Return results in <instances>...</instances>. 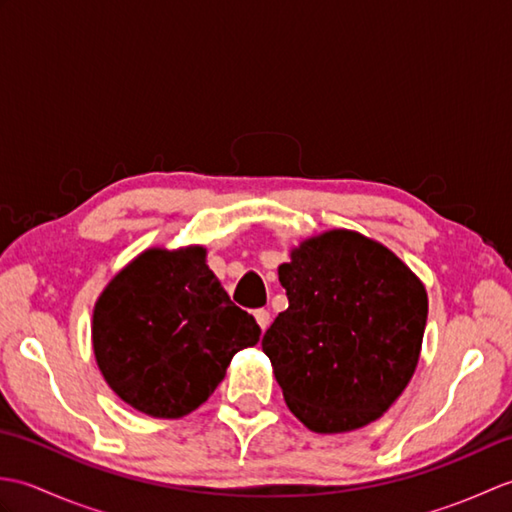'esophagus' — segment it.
Masks as SVG:
<instances>
[{
	"label": "esophagus",
	"mask_w": 512,
	"mask_h": 512,
	"mask_svg": "<svg viewBox=\"0 0 512 512\" xmlns=\"http://www.w3.org/2000/svg\"><path fill=\"white\" fill-rule=\"evenodd\" d=\"M255 319L259 323V328L266 330L270 325V312L266 308H259V310H255Z\"/></svg>",
	"instance_id": "1"
}]
</instances>
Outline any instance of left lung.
<instances>
[{
    "mask_svg": "<svg viewBox=\"0 0 512 512\" xmlns=\"http://www.w3.org/2000/svg\"><path fill=\"white\" fill-rule=\"evenodd\" d=\"M288 308L262 350L290 411L317 433L352 431L391 407L413 376L427 292L400 259L352 231H330L279 266Z\"/></svg>",
    "mask_w": 512,
    "mask_h": 512,
    "instance_id": "obj_1",
    "label": "left lung"
}]
</instances>
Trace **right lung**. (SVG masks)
Masks as SVG:
<instances>
[{"label": "right lung", "instance_id": "1", "mask_svg": "<svg viewBox=\"0 0 512 512\" xmlns=\"http://www.w3.org/2000/svg\"><path fill=\"white\" fill-rule=\"evenodd\" d=\"M204 264V248L147 250L121 270L94 308V354L118 396L154 418L198 409L231 358L259 341Z\"/></svg>", "mask_w": 512, "mask_h": 512}]
</instances>
